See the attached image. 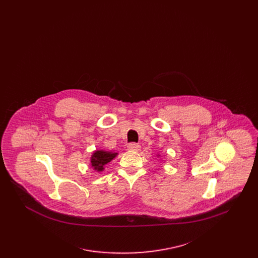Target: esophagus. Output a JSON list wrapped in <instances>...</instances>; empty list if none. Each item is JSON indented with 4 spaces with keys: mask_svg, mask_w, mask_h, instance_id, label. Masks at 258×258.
Here are the masks:
<instances>
[{
    "mask_svg": "<svg viewBox=\"0 0 258 258\" xmlns=\"http://www.w3.org/2000/svg\"><path fill=\"white\" fill-rule=\"evenodd\" d=\"M140 146L137 144V143H130L127 145V149L131 150V151H138Z\"/></svg>",
    "mask_w": 258,
    "mask_h": 258,
    "instance_id": "34e87169",
    "label": "esophagus"
}]
</instances>
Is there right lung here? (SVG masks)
I'll use <instances>...</instances> for the list:
<instances>
[{
    "label": "right lung",
    "mask_w": 258,
    "mask_h": 258,
    "mask_svg": "<svg viewBox=\"0 0 258 258\" xmlns=\"http://www.w3.org/2000/svg\"><path fill=\"white\" fill-rule=\"evenodd\" d=\"M118 153H112V152H106V151H96L91 158V163L95 170L100 172L104 169V165L110 162Z\"/></svg>",
    "instance_id": "add662e5"
}]
</instances>
